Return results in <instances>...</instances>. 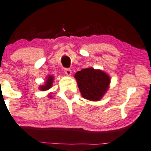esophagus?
<instances>
[{"instance_id":"1","label":"esophagus","mask_w":151,"mask_h":151,"mask_svg":"<svg viewBox=\"0 0 151 151\" xmlns=\"http://www.w3.org/2000/svg\"><path fill=\"white\" fill-rule=\"evenodd\" d=\"M65 73L68 76H70L71 73H72V70H71L70 68H65Z\"/></svg>"}]
</instances>
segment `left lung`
Segmentation results:
<instances>
[{"mask_svg": "<svg viewBox=\"0 0 151 151\" xmlns=\"http://www.w3.org/2000/svg\"><path fill=\"white\" fill-rule=\"evenodd\" d=\"M82 96L90 101H99L107 91L110 79L99 70L83 69L75 74Z\"/></svg>", "mask_w": 151, "mask_h": 151, "instance_id": "1", "label": "left lung"}]
</instances>
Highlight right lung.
I'll return each instance as SVG.
<instances>
[{
    "mask_svg": "<svg viewBox=\"0 0 151 151\" xmlns=\"http://www.w3.org/2000/svg\"><path fill=\"white\" fill-rule=\"evenodd\" d=\"M52 81H53V77L52 76H49L47 78V81H46V83H45V86H42L40 87V89L42 91H47L48 89H50L52 86Z\"/></svg>",
    "mask_w": 151,
    "mask_h": 151,
    "instance_id": "right-lung-1",
    "label": "right lung"
}]
</instances>
